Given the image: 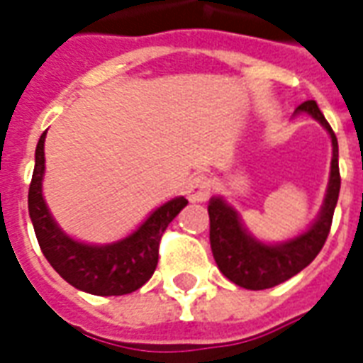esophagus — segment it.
Wrapping results in <instances>:
<instances>
[{
  "mask_svg": "<svg viewBox=\"0 0 363 363\" xmlns=\"http://www.w3.org/2000/svg\"><path fill=\"white\" fill-rule=\"evenodd\" d=\"M186 194H189V200H192V202H206L210 198V194H212V181H210V177L194 174L189 181Z\"/></svg>",
  "mask_w": 363,
  "mask_h": 363,
  "instance_id": "obj_1",
  "label": "esophagus"
}]
</instances>
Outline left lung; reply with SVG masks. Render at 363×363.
<instances>
[{"mask_svg":"<svg viewBox=\"0 0 363 363\" xmlns=\"http://www.w3.org/2000/svg\"><path fill=\"white\" fill-rule=\"evenodd\" d=\"M313 118L319 120L327 128L333 140V163H330V182L327 198L319 220L313 223L309 231L294 241L284 245H262L247 235L241 228V221L223 200L213 198L208 206L210 213V245L213 259L225 278L247 289H268L289 280L311 264L327 241L333 225L338 192H340V171H338V142L333 128L323 116L315 101H305L297 106Z\"/></svg>","mask_w":363,"mask_h":363,"instance_id":"1","label":"left lung"}]
</instances>
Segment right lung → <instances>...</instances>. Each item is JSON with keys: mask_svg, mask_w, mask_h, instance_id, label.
Returning a JSON list of instances; mask_svg holds the SVG:
<instances>
[{"mask_svg": "<svg viewBox=\"0 0 363 363\" xmlns=\"http://www.w3.org/2000/svg\"><path fill=\"white\" fill-rule=\"evenodd\" d=\"M44 135L36 145L35 171L28 186V213L43 255L67 284L93 296H126L140 289L157 268L159 243L165 229L189 200L174 198L163 204L142 228L118 243L106 247L77 243L60 231L44 204Z\"/></svg>", "mask_w": 363, "mask_h": 363, "instance_id": "1", "label": "right lung"}]
</instances>
